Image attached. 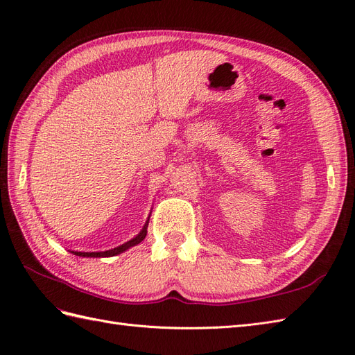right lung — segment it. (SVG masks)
<instances>
[{
	"mask_svg": "<svg viewBox=\"0 0 355 355\" xmlns=\"http://www.w3.org/2000/svg\"><path fill=\"white\" fill-rule=\"evenodd\" d=\"M148 222H149V220H148ZM148 222L145 223L144 230H142L141 232H139L133 240L127 241V243H124V244H121V245H118V247H115V249L105 250V252H72V253H73V254H77V256H83V257H108V256L120 254V253L125 252L127 249H130V247H133V245L139 244L141 241H144V239L146 237V232H148V231H146V228H148Z\"/></svg>",
	"mask_w": 355,
	"mask_h": 355,
	"instance_id": "right-lung-1",
	"label": "right lung"
}]
</instances>
